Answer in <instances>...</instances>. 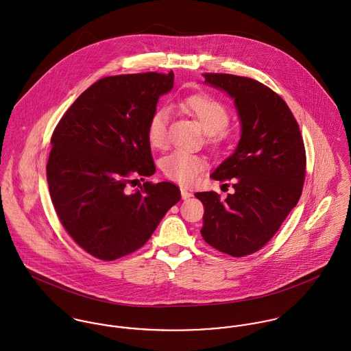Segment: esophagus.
<instances>
[{
  "instance_id": "esophagus-1",
  "label": "esophagus",
  "mask_w": 351,
  "mask_h": 351,
  "mask_svg": "<svg viewBox=\"0 0 351 351\" xmlns=\"http://www.w3.org/2000/svg\"><path fill=\"white\" fill-rule=\"evenodd\" d=\"M181 196H182V199L184 200H186V199H189V197H192L193 195L189 192V191H186V189H184V188H181Z\"/></svg>"
}]
</instances>
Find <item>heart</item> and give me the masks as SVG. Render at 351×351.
<instances>
[{
  "mask_svg": "<svg viewBox=\"0 0 351 351\" xmlns=\"http://www.w3.org/2000/svg\"><path fill=\"white\" fill-rule=\"evenodd\" d=\"M184 113L191 116L205 132V143L213 151L223 150L231 136L228 128L230 112L221 101L206 93H196L180 102ZM147 139L155 150L166 149L169 143V112L156 109L147 123ZM205 166L197 154L176 150L160 160L163 176L180 184H191Z\"/></svg>",
  "mask_w": 351,
  "mask_h": 351,
  "instance_id": "1",
  "label": "heart"
}]
</instances>
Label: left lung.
<instances>
[{"instance_id": "left-lung-1", "label": "left lung", "mask_w": 351, "mask_h": 351, "mask_svg": "<svg viewBox=\"0 0 351 351\" xmlns=\"http://www.w3.org/2000/svg\"><path fill=\"white\" fill-rule=\"evenodd\" d=\"M202 75L235 99L242 138L210 174L216 181H231L235 192L226 200L213 191L195 195L204 205L201 237L210 247L241 258L261 250L299 202L306 166L304 141L287 102L266 85L234 74Z\"/></svg>"}]
</instances>
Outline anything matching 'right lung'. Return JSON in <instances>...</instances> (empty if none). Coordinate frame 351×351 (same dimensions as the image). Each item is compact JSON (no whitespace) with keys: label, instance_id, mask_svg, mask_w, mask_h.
I'll list each match as a JSON object with an SVG mask.
<instances>
[{"label":"right lung","instance_id":"right-lung-1","mask_svg":"<svg viewBox=\"0 0 351 351\" xmlns=\"http://www.w3.org/2000/svg\"><path fill=\"white\" fill-rule=\"evenodd\" d=\"M174 73L101 78L56 124L47 162L55 212L71 239L101 261L141 249L166 212L181 199L173 182H145L155 171L147 123Z\"/></svg>","mask_w":351,"mask_h":351}]
</instances>
